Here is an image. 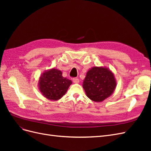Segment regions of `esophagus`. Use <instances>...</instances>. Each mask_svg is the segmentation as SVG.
<instances>
[{"label": "esophagus", "instance_id": "esophagus-1", "mask_svg": "<svg viewBox=\"0 0 151 151\" xmlns=\"http://www.w3.org/2000/svg\"><path fill=\"white\" fill-rule=\"evenodd\" d=\"M72 81H73V83H75V84H77V83H79V80L78 78H73Z\"/></svg>", "mask_w": 151, "mask_h": 151}]
</instances>
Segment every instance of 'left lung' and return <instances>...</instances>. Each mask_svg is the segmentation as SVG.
I'll return each instance as SVG.
<instances>
[{"instance_id": "left-lung-1", "label": "left lung", "mask_w": 151, "mask_h": 151, "mask_svg": "<svg viewBox=\"0 0 151 151\" xmlns=\"http://www.w3.org/2000/svg\"><path fill=\"white\" fill-rule=\"evenodd\" d=\"M116 81L111 70L105 67H93L87 72L83 87L86 96L95 102H101L115 90Z\"/></svg>"}]
</instances>
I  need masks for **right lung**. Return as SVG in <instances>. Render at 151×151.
Instances as JSON below:
<instances>
[{
  "mask_svg": "<svg viewBox=\"0 0 151 151\" xmlns=\"http://www.w3.org/2000/svg\"><path fill=\"white\" fill-rule=\"evenodd\" d=\"M72 84L70 80L62 76L61 70L52 68L40 76L38 88L44 97L51 101H57L65 94Z\"/></svg>",
  "mask_w": 151,
  "mask_h": 151,
  "instance_id": "1",
  "label": "right lung"
}]
</instances>
